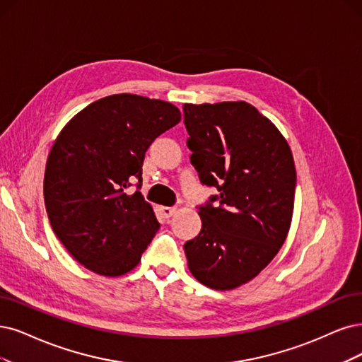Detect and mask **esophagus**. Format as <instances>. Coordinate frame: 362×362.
<instances>
[{
    "label": "esophagus",
    "mask_w": 362,
    "mask_h": 362,
    "mask_svg": "<svg viewBox=\"0 0 362 362\" xmlns=\"http://www.w3.org/2000/svg\"><path fill=\"white\" fill-rule=\"evenodd\" d=\"M176 207H165V206H160L159 207V211H160V215H163L164 218H171L174 213H176Z\"/></svg>",
    "instance_id": "34e87169"
}]
</instances>
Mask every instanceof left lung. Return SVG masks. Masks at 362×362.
<instances>
[{"mask_svg": "<svg viewBox=\"0 0 362 362\" xmlns=\"http://www.w3.org/2000/svg\"><path fill=\"white\" fill-rule=\"evenodd\" d=\"M191 163L219 195L199 207L203 226L186 242L192 276L216 291L257 277L284 246L297 171L291 147L269 117L246 101L183 104Z\"/></svg>", "mask_w": 362, "mask_h": 362, "instance_id": "obj_1", "label": "left lung"}]
</instances>
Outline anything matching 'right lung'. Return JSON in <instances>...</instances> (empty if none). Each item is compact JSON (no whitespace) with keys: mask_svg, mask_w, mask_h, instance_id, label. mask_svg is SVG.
Returning a JSON list of instances; mask_svg holds the SVG:
<instances>
[{"mask_svg":"<svg viewBox=\"0 0 362 362\" xmlns=\"http://www.w3.org/2000/svg\"><path fill=\"white\" fill-rule=\"evenodd\" d=\"M176 105L115 93L86 105L52 146L45 204L52 230L85 269L117 277L136 269L159 228L140 191L141 165L152 141L177 125Z\"/></svg>","mask_w":362,"mask_h":362,"instance_id":"add662e5","label":"right lung"}]
</instances>
